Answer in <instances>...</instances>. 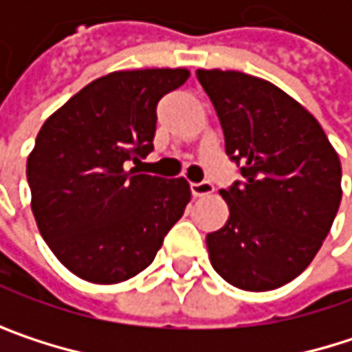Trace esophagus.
Masks as SVG:
<instances>
[{
	"mask_svg": "<svg viewBox=\"0 0 352 352\" xmlns=\"http://www.w3.org/2000/svg\"><path fill=\"white\" fill-rule=\"evenodd\" d=\"M214 193V185L210 181H201V183H191V195L193 197H204Z\"/></svg>",
	"mask_w": 352,
	"mask_h": 352,
	"instance_id": "1",
	"label": "esophagus"
}]
</instances>
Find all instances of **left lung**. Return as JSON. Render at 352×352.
<instances>
[{
    "label": "left lung",
    "mask_w": 352,
    "mask_h": 352,
    "mask_svg": "<svg viewBox=\"0 0 352 352\" xmlns=\"http://www.w3.org/2000/svg\"><path fill=\"white\" fill-rule=\"evenodd\" d=\"M241 181L206 245L212 267L246 292L277 289L316 256L340 206V161L318 120L273 83L241 71L199 69Z\"/></svg>",
    "instance_id": "obj_1"
}]
</instances>
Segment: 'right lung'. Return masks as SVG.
Instances as JSON below:
<instances>
[{"label": "right lung", "instance_id": "obj_1", "mask_svg": "<svg viewBox=\"0 0 352 352\" xmlns=\"http://www.w3.org/2000/svg\"><path fill=\"white\" fill-rule=\"evenodd\" d=\"M187 69L100 77L40 128L26 175L38 230L54 256L91 283L144 271L191 199L189 183L136 173L155 146L157 104Z\"/></svg>", "mask_w": 352, "mask_h": 352}]
</instances>
